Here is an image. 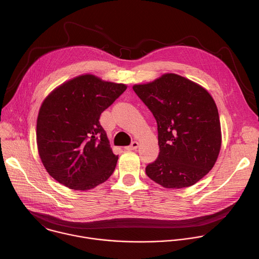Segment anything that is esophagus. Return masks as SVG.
<instances>
[{
    "mask_svg": "<svg viewBox=\"0 0 259 259\" xmlns=\"http://www.w3.org/2000/svg\"><path fill=\"white\" fill-rule=\"evenodd\" d=\"M138 145H139V143H138L137 141H132L131 144L128 145V146H126L125 149H126L127 151H133V150H136V149H137Z\"/></svg>",
    "mask_w": 259,
    "mask_h": 259,
    "instance_id": "esophagus-1",
    "label": "esophagus"
}]
</instances>
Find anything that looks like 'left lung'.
<instances>
[{"label": "left lung", "instance_id": "obj_1", "mask_svg": "<svg viewBox=\"0 0 259 259\" xmlns=\"http://www.w3.org/2000/svg\"><path fill=\"white\" fill-rule=\"evenodd\" d=\"M133 90L157 121L160 153L145 167L167 189L193 186L214 166L221 146L218 110L200 85L175 73Z\"/></svg>", "mask_w": 259, "mask_h": 259}]
</instances>
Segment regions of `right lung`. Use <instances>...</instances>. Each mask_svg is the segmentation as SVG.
<instances>
[{"mask_svg": "<svg viewBox=\"0 0 259 259\" xmlns=\"http://www.w3.org/2000/svg\"><path fill=\"white\" fill-rule=\"evenodd\" d=\"M127 89L92 75L72 79L43 102L36 121V143L47 172L63 186L87 191L115 171L114 155L99 123L103 110Z\"/></svg>", "mask_w": 259, "mask_h": 259, "instance_id": "right-lung-1", "label": "right lung"}]
</instances>
